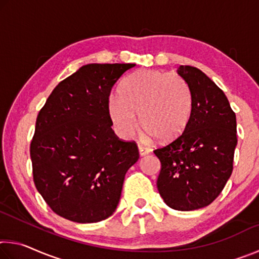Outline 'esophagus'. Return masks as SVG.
I'll use <instances>...</instances> for the list:
<instances>
[{
    "mask_svg": "<svg viewBox=\"0 0 259 259\" xmlns=\"http://www.w3.org/2000/svg\"><path fill=\"white\" fill-rule=\"evenodd\" d=\"M138 150H139V155L140 156H144V155H146V154H148V153H150V148L143 146V145H139Z\"/></svg>",
    "mask_w": 259,
    "mask_h": 259,
    "instance_id": "34e87169",
    "label": "esophagus"
}]
</instances>
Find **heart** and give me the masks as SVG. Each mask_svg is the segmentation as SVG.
Instances as JSON below:
<instances>
[{
	"instance_id": "obj_1",
	"label": "heart",
	"mask_w": 259,
	"mask_h": 259,
	"mask_svg": "<svg viewBox=\"0 0 259 259\" xmlns=\"http://www.w3.org/2000/svg\"><path fill=\"white\" fill-rule=\"evenodd\" d=\"M191 89L176 73L145 69L121 87L119 97L108 103L111 119L119 134L130 138L140 126L157 142L178 138L190 121Z\"/></svg>"
}]
</instances>
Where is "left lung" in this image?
<instances>
[{
  "mask_svg": "<svg viewBox=\"0 0 259 259\" xmlns=\"http://www.w3.org/2000/svg\"><path fill=\"white\" fill-rule=\"evenodd\" d=\"M177 72L190 87V121L178 138L157 147L161 162L157 190L170 208L190 211L207 207L221 194L233 170L235 113L221 88L199 68Z\"/></svg>",
  "mask_w": 259,
  "mask_h": 259,
  "instance_id": "1",
  "label": "left lung"
}]
</instances>
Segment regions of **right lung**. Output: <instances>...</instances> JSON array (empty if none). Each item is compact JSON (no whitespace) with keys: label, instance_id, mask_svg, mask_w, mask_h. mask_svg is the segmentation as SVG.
I'll return each instance as SVG.
<instances>
[{"label":"right lung","instance_id":"right-lung-1","mask_svg":"<svg viewBox=\"0 0 259 259\" xmlns=\"http://www.w3.org/2000/svg\"><path fill=\"white\" fill-rule=\"evenodd\" d=\"M135 64H89L65 78L38 112L30 142L35 187L51 210L76 223L115 211L137 144L112 129V88Z\"/></svg>","mask_w":259,"mask_h":259}]
</instances>
